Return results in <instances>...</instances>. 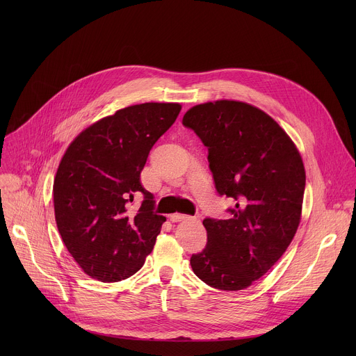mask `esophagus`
Segmentation results:
<instances>
[{"label": "esophagus", "instance_id": "esophagus-1", "mask_svg": "<svg viewBox=\"0 0 356 356\" xmlns=\"http://www.w3.org/2000/svg\"><path fill=\"white\" fill-rule=\"evenodd\" d=\"M188 218H191V217L184 216V214H172L170 216L172 222H180V221H184V220H188Z\"/></svg>", "mask_w": 356, "mask_h": 356}]
</instances>
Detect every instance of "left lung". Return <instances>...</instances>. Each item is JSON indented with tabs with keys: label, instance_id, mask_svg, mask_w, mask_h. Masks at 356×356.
<instances>
[{
	"label": "left lung",
	"instance_id": "obj_1",
	"mask_svg": "<svg viewBox=\"0 0 356 356\" xmlns=\"http://www.w3.org/2000/svg\"><path fill=\"white\" fill-rule=\"evenodd\" d=\"M183 125L207 146L217 193L235 202L231 218L202 221L207 246L190 265L214 289H246L282 258L297 231L306 187L301 156L273 118L241 101L195 106Z\"/></svg>",
	"mask_w": 356,
	"mask_h": 356
}]
</instances>
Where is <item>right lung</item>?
<instances>
[{
    "label": "right lung",
    "instance_id": "right-lung-1",
    "mask_svg": "<svg viewBox=\"0 0 356 356\" xmlns=\"http://www.w3.org/2000/svg\"><path fill=\"white\" fill-rule=\"evenodd\" d=\"M180 104L131 106L84 129L67 147L54 183L60 236L79 266L99 282L136 273L154 249L163 216L140 172L156 140L173 125ZM144 195L138 211L133 197Z\"/></svg>",
    "mask_w": 356,
    "mask_h": 356
}]
</instances>
